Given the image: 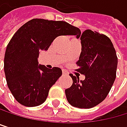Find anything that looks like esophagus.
<instances>
[{
    "label": "esophagus",
    "mask_w": 127,
    "mask_h": 127,
    "mask_svg": "<svg viewBox=\"0 0 127 127\" xmlns=\"http://www.w3.org/2000/svg\"><path fill=\"white\" fill-rule=\"evenodd\" d=\"M62 73H63L64 75H66V74H68V71H67L65 69H62Z\"/></svg>",
    "instance_id": "34e87169"
}]
</instances>
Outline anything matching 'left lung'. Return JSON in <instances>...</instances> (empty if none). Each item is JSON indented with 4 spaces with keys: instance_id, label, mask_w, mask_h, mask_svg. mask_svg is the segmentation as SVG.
<instances>
[{
    "instance_id": "8db88e82",
    "label": "left lung",
    "mask_w": 127,
    "mask_h": 127,
    "mask_svg": "<svg viewBox=\"0 0 127 127\" xmlns=\"http://www.w3.org/2000/svg\"><path fill=\"white\" fill-rule=\"evenodd\" d=\"M80 39L81 52L77 71L85 78L80 81L77 75L70 74L73 83L65 89V95L71 106L88 109L107 96L116 78L117 57L111 40L104 34L86 30Z\"/></svg>"
}]
</instances>
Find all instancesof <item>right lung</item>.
I'll return each instance as SVG.
<instances>
[{
  "instance_id": "add662e5",
  "label": "right lung",
  "mask_w": 127,
  "mask_h": 127,
  "mask_svg": "<svg viewBox=\"0 0 127 127\" xmlns=\"http://www.w3.org/2000/svg\"><path fill=\"white\" fill-rule=\"evenodd\" d=\"M76 36L81 31L65 21L32 19L15 32L6 49L3 68L7 86L20 104L36 107L44 103L62 69L39 65V51H46L59 36Z\"/></svg>"
}]
</instances>
